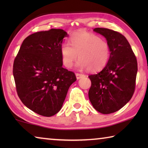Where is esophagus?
<instances>
[{
	"instance_id": "34e87169",
	"label": "esophagus",
	"mask_w": 148,
	"mask_h": 148,
	"mask_svg": "<svg viewBox=\"0 0 148 148\" xmlns=\"http://www.w3.org/2000/svg\"><path fill=\"white\" fill-rule=\"evenodd\" d=\"M76 76L77 79H79L80 78H82V77H85V75L84 74H79V73H76Z\"/></svg>"
}]
</instances>
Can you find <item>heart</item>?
Returning <instances> with one entry per match:
<instances>
[{
    "label": "heart",
    "instance_id": "obj_1",
    "mask_svg": "<svg viewBox=\"0 0 148 148\" xmlns=\"http://www.w3.org/2000/svg\"><path fill=\"white\" fill-rule=\"evenodd\" d=\"M62 63L66 68L73 66L74 61L79 69H88L92 72L99 71L106 66L110 56L109 44L96 34L87 32H78L70 38V44L64 42L60 48Z\"/></svg>",
    "mask_w": 148,
    "mask_h": 148
}]
</instances>
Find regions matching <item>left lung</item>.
I'll return each instance as SVG.
<instances>
[{
  "instance_id": "1",
  "label": "left lung",
  "mask_w": 148,
  "mask_h": 148,
  "mask_svg": "<svg viewBox=\"0 0 148 148\" xmlns=\"http://www.w3.org/2000/svg\"><path fill=\"white\" fill-rule=\"evenodd\" d=\"M109 44V61L102 71L89 76L91 86L89 98L94 108L103 114L117 112L128 102L135 89L137 61L131 45L119 32L95 28Z\"/></svg>"
}]
</instances>
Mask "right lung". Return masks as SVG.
Here are the masks:
<instances>
[{
    "mask_svg": "<svg viewBox=\"0 0 148 148\" xmlns=\"http://www.w3.org/2000/svg\"><path fill=\"white\" fill-rule=\"evenodd\" d=\"M69 35L51 29L27 36L14 60L13 74L21 102L35 113L51 117L61 110L74 72L62 68L60 48Z\"/></svg>",
    "mask_w": 148,
    "mask_h": 148,
    "instance_id": "obj_1",
    "label": "right lung"
}]
</instances>
